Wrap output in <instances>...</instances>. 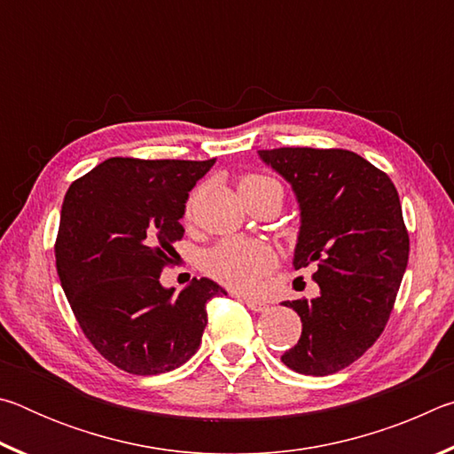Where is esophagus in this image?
<instances>
[{
  "label": "esophagus",
  "mask_w": 454,
  "mask_h": 454,
  "mask_svg": "<svg viewBox=\"0 0 454 454\" xmlns=\"http://www.w3.org/2000/svg\"><path fill=\"white\" fill-rule=\"evenodd\" d=\"M242 301L246 302V306H248L250 310H254V312H264V310H268V304H266L264 301H260V298H254V296H244Z\"/></svg>",
  "instance_id": "esophagus-1"
}]
</instances>
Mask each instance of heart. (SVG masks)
Returning a JSON list of instances; mask_svg holds the SVG:
<instances>
[{"mask_svg":"<svg viewBox=\"0 0 454 454\" xmlns=\"http://www.w3.org/2000/svg\"><path fill=\"white\" fill-rule=\"evenodd\" d=\"M270 182V178H264L260 174H244L238 180V190L244 196ZM196 198L198 192H194L190 198L186 216H190L192 210H194ZM274 266L276 254L270 246L256 240H240V238L222 240L204 256V270L214 280L234 290H252L264 276L274 270Z\"/></svg>","mask_w":454,"mask_h":454,"instance_id":"1","label":"heart"}]
</instances>
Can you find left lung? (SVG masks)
Wrapping results in <instances>:
<instances>
[{
  "label": "left lung",
  "mask_w": 454,
  "mask_h": 454,
  "mask_svg": "<svg viewBox=\"0 0 454 454\" xmlns=\"http://www.w3.org/2000/svg\"><path fill=\"white\" fill-rule=\"evenodd\" d=\"M260 158L286 178L302 210L294 268L314 266L320 296L288 301L302 334L282 355L292 371L334 374L379 340L409 262V230L393 180L342 148H274Z\"/></svg>",
  "instance_id": "1"
}]
</instances>
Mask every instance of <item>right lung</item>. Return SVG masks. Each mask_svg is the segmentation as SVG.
<instances>
[{
  "instance_id": "1",
  "label": "right lung",
  "mask_w": 454,
  "mask_h": 454,
  "mask_svg": "<svg viewBox=\"0 0 454 454\" xmlns=\"http://www.w3.org/2000/svg\"><path fill=\"white\" fill-rule=\"evenodd\" d=\"M216 160L110 158L74 180L53 244L61 288L82 333L129 374H162L198 350L206 304L226 290L194 278L174 296L160 284L188 192Z\"/></svg>"
}]
</instances>
